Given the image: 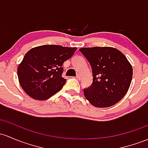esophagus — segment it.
<instances>
[{
  "instance_id": "34e87169",
  "label": "esophagus",
  "mask_w": 148,
  "mask_h": 148,
  "mask_svg": "<svg viewBox=\"0 0 148 148\" xmlns=\"http://www.w3.org/2000/svg\"><path fill=\"white\" fill-rule=\"evenodd\" d=\"M76 78H77V79H79V80H81V79H82V77H81L80 74H77V77H76Z\"/></svg>"
}]
</instances>
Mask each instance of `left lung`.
<instances>
[{
    "instance_id": "8db88e82",
    "label": "left lung",
    "mask_w": 148,
    "mask_h": 148,
    "mask_svg": "<svg viewBox=\"0 0 148 148\" xmlns=\"http://www.w3.org/2000/svg\"><path fill=\"white\" fill-rule=\"evenodd\" d=\"M79 51L92 69V83L84 89L86 98L96 108H108L124 97L133 77L132 66L125 56L112 47L82 48Z\"/></svg>"
}]
</instances>
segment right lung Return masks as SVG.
I'll list each match as a JSON object with an SVG mask.
<instances>
[{
  "mask_svg": "<svg viewBox=\"0 0 148 148\" xmlns=\"http://www.w3.org/2000/svg\"><path fill=\"white\" fill-rule=\"evenodd\" d=\"M77 48L44 45L29 50L17 68L21 86L36 100H46L60 90L66 79L62 75V64Z\"/></svg>",
  "mask_w": 148,
  "mask_h": 148,
  "instance_id": "add662e5",
  "label": "right lung"
}]
</instances>
